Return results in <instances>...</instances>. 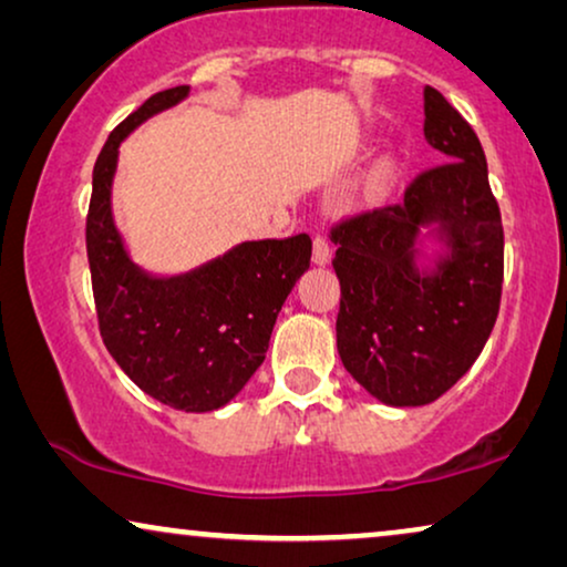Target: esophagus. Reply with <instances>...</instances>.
Listing matches in <instances>:
<instances>
[{
    "mask_svg": "<svg viewBox=\"0 0 567 567\" xmlns=\"http://www.w3.org/2000/svg\"><path fill=\"white\" fill-rule=\"evenodd\" d=\"M330 258H332L330 239L324 235H317L315 237V262H317V266H328Z\"/></svg>",
    "mask_w": 567,
    "mask_h": 567,
    "instance_id": "esophagus-1",
    "label": "esophagus"
}]
</instances>
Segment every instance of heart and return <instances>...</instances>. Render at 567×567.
Returning a JSON list of instances; mask_svg holds the SVG:
<instances>
[{
  "instance_id": "obj_1",
  "label": "heart",
  "mask_w": 567,
  "mask_h": 567,
  "mask_svg": "<svg viewBox=\"0 0 567 567\" xmlns=\"http://www.w3.org/2000/svg\"><path fill=\"white\" fill-rule=\"evenodd\" d=\"M390 175H392V165L390 162H382V165L371 173V190H382L386 181H390Z\"/></svg>"
}]
</instances>
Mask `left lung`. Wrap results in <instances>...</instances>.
Wrapping results in <instances>:
<instances>
[{
  "label": "left lung",
  "mask_w": 567,
  "mask_h": 567,
  "mask_svg": "<svg viewBox=\"0 0 567 567\" xmlns=\"http://www.w3.org/2000/svg\"><path fill=\"white\" fill-rule=\"evenodd\" d=\"M423 134L441 165L400 204L332 227L340 278L338 353L371 398L417 408L467 374L498 320L503 291L501 208L483 144L439 90L423 92ZM431 228L447 250L417 269L416 237Z\"/></svg>",
  "instance_id": "left-lung-1"
}]
</instances>
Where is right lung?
Listing matches in <instances>:
<instances>
[{
    "instance_id": "right-lung-1",
    "label": "right lung",
    "mask_w": 567,
    "mask_h": 567,
    "mask_svg": "<svg viewBox=\"0 0 567 567\" xmlns=\"http://www.w3.org/2000/svg\"><path fill=\"white\" fill-rule=\"evenodd\" d=\"M188 90L157 92L107 136L92 173L87 258L100 336L115 363L162 405L208 413L237 398L266 361L276 317L309 268L312 239L243 243L167 278L150 276L128 258L111 204L118 146Z\"/></svg>"
}]
</instances>
